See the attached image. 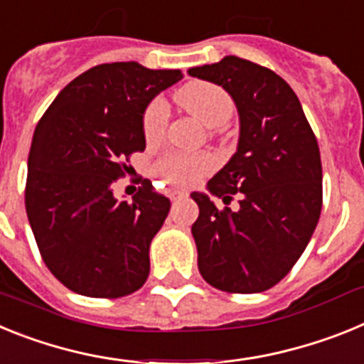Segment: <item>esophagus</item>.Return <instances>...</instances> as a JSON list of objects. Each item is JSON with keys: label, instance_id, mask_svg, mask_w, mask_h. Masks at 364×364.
<instances>
[{"label": "esophagus", "instance_id": "obj_1", "mask_svg": "<svg viewBox=\"0 0 364 364\" xmlns=\"http://www.w3.org/2000/svg\"><path fill=\"white\" fill-rule=\"evenodd\" d=\"M189 195L186 191H175V193H171V200H184V198H188Z\"/></svg>", "mask_w": 364, "mask_h": 364}]
</instances>
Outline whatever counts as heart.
Masks as SVG:
<instances>
[{"label":"heart","mask_w":364,"mask_h":364,"mask_svg":"<svg viewBox=\"0 0 364 364\" xmlns=\"http://www.w3.org/2000/svg\"><path fill=\"white\" fill-rule=\"evenodd\" d=\"M175 104L205 127H218L233 117L235 104L230 92L210 82H189L175 92ZM167 109L162 100H153L144 112V136L149 144L160 142L167 131ZM215 167L208 153H173L160 159L154 171L173 188H191Z\"/></svg>","instance_id":"obj_1"}]
</instances>
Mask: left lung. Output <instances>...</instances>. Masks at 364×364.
<instances>
[{"label":"left lung","mask_w":364,"mask_h":364,"mask_svg":"<svg viewBox=\"0 0 364 364\" xmlns=\"http://www.w3.org/2000/svg\"><path fill=\"white\" fill-rule=\"evenodd\" d=\"M191 76L222 85L240 118L237 153L208 182L191 233L205 282L228 294H259L284 279L306 250L323 208L317 138L297 95L273 70L242 58L193 67ZM233 198L237 208H227Z\"/></svg>","instance_id":"1"}]
</instances>
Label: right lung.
<instances>
[{
  "label": "right lung",
  "instance_id": "right-lung-1",
  "mask_svg": "<svg viewBox=\"0 0 364 364\" xmlns=\"http://www.w3.org/2000/svg\"><path fill=\"white\" fill-rule=\"evenodd\" d=\"M180 78L136 62L102 63L63 87L38 122L25 208L41 259L69 290L118 299L146 282L151 240L171 202L149 180L133 200H117L112 186L146 149L147 104Z\"/></svg>",
  "mask_w": 364,
  "mask_h": 364
}]
</instances>
